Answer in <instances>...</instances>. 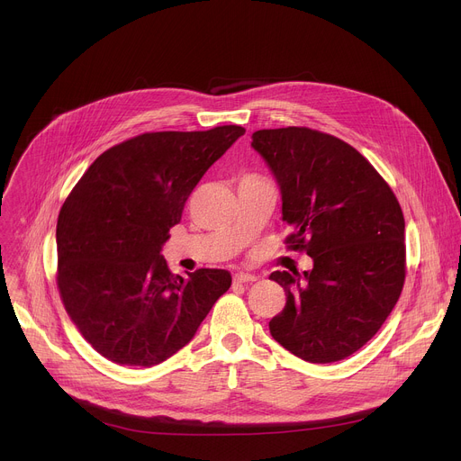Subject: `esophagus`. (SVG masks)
Segmentation results:
<instances>
[{"instance_id":"esophagus-1","label":"esophagus","mask_w":461,"mask_h":461,"mask_svg":"<svg viewBox=\"0 0 461 461\" xmlns=\"http://www.w3.org/2000/svg\"><path fill=\"white\" fill-rule=\"evenodd\" d=\"M233 281H235V283H240V285H246V283H253V281H257V277H255V276H251V274H246V272H239V274H235Z\"/></svg>"}]
</instances>
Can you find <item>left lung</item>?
<instances>
[{"label":"left lung","instance_id":"8db88e82","mask_svg":"<svg viewBox=\"0 0 461 461\" xmlns=\"http://www.w3.org/2000/svg\"><path fill=\"white\" fill-rule=\"evenodd\" d=\"M251 146L272 167L288 249L313 268L274 272L286 304L270 332L308 363L341 361L366 345L396 306L407 274L405 219L396 194L350 144L310 127L260 129Z\"/></svg>","mask_w":461,"mask_h":461}]
</instances>
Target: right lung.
<instances>
[{
  "mask_svg": "<svg viewBox=\"0 0 461 461\" xmlns=\"http://www.w3.org/2000/svg\"><path fill=\"white\" fill-rule=\"evenodd\" d=\"M240 125L158 131L104 151L65 199L56 285L71 321L105 359L155 366L182 347L231 286V274H171L160 255L204 173Z\"/></svg>",
  "mask_w": 461,
  "mask_h": 461,
  "instance_id": "obj_1",
  "label": "right lung"
}]
</instances>
